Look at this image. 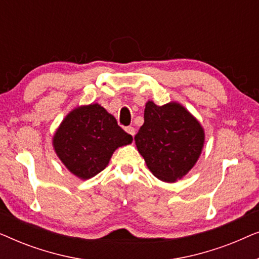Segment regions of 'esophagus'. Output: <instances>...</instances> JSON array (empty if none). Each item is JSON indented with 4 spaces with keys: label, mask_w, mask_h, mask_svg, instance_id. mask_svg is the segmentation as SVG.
<instances>
[{
    "label": "esophagus",
    "mask_w": 259,
    "mask_h": 259,
    "mask_svg": "<svg viewBox=\"0 0 259 259\" xmlns=\"http://www.w3.org/2000/svg\"><path fill=\"white\" fill-rule=\"evenodd\" d=\"M126 132L128 133V134H131V136L132 137H134V134H136V130H134V127H132V126H128V127H126Z\"/></svg>",
    "instance_id": "1"
}]
</instances>
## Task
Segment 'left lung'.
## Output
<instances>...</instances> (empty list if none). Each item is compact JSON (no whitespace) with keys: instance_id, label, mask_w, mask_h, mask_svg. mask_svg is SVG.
Here are the masks:
<instances>
[{"instance_id":"left-lung-1","label":"left lung","mask_w":259,"mask_h":259,"mask_svg":"<svg viewBox=\"0 0 259 259\" xmlns=\"http://www.w3.org/2000/svg\"><path fill=\"white\" fill-rule=\"evenodd\" d=\"M144 120L134 140L147 167L164 182L183 178L201 153L204 131L200 123L176 102L157 106L148 101Z\"/></svg>"}]
</instances>
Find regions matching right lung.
Instances as JSON below:
<instances>
[{
	"label": "right lung",
	"mask_w": 259,
	"mask_h": 259,
	"mask_svg": "<svg viewBox=\"0 0 259 259\" xmlns=\"http://www.w3.org/2000/svg\"><path fill=\"white\" fill-rule=\"evenodd\" d=\"M133 138L100 105L74 109L53 138L56 154L73 175L90 179L108 165L113 152Z\"/></svg>",
	"instance_id": "obj_1"
}]
</instances>
